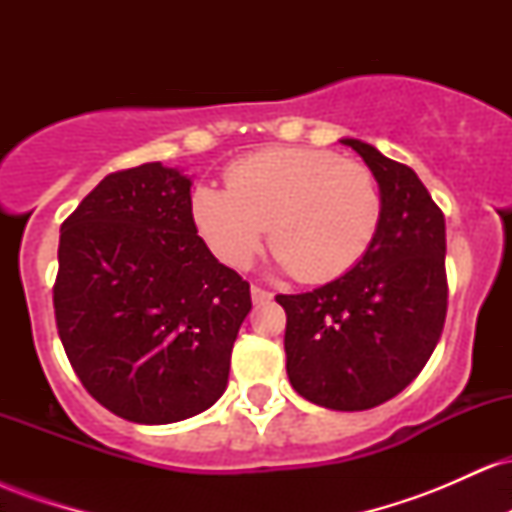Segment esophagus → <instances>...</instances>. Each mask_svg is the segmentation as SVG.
Wrapping results in <instances>:
<instances>
[{"label":"esophagus","mask_w":512,"mask_h":512,"mask_svg":"<svg viewBox=\"0 0 512 512\" xmlns=\"http://www.w3.org/2000/svg\"><path fill=\"white\" fill-rule=\"evenodd\" d=\"M250 296H252V303H267L269 298H272V293L260 289V286H252Z\"/></svg>","instance_id":"1"}]
</instances>
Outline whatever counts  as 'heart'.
Instances as JSON below:
<instances>
[{"instance_id":"b5f03b06","label":"heart","mask_w":512,"mask_h":512,"mask_svg":"<svg viewBox=\"0 0 512 512\" xmlns=\"http://www.w3.org/2000/svg\"><path fill=\"white\" fill-rule=\"evenodd\" d=\"M199 236L223 264L250 267L269 226V245L296 279H337L375 243L383 195L366 163L332 151L276 146L226 168V190L192 195Z\"/></svg>"}]
</instances>
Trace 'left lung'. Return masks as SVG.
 <instances>
[{
    "label": "left lung",
    "instance_id": "1",
    "mask_svg": "<svg viewBox=\"0 0 512 512\" xmlns=\"http://www.w3.org/2000/svg\"><path fill=\"white\" fill-rule=\"evenodd\" d=\"M342 144L380 185L378 238L351 272L276 303L293 390L320 407L363 411L399 395L436 349L448 310L445 216L409 166L361 139Z\"/></svg>",
    "mask_w": 512,
    "mask_h": 512
}]
</instances>
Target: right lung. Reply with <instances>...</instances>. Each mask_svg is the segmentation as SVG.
Listing matches in <instances>:
<instances>
[{
    "mask_svg": "<svg viewBox=\"0 0 512 512\" xmlns=\"http://www.w3.org/2000/svg\"><path fill=\"white\" fill-rule=\"evenodd\" d=\"M192 180L161 163L117 170L60 228L52 301L88 395L134 424H175L223 395L250 284L211 255Z\"/></svg>",
    "mask_w": 512,
    "mask_h": 512,
    "instance_id": "obj_1",
    "label": "right lung"
}]
</instances>
